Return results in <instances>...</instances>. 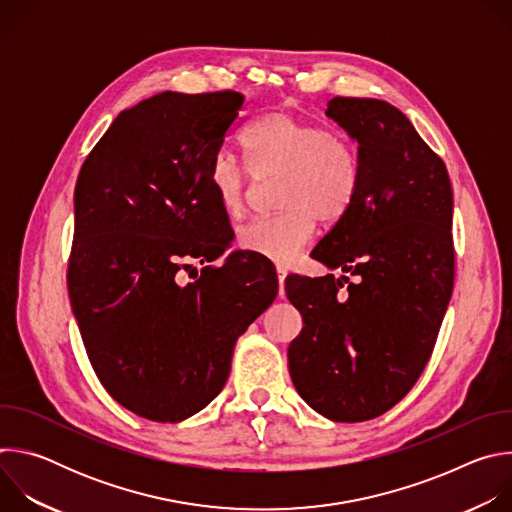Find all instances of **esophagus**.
<instances>
[{"mask_svg":"<svg viewBox=\"0 0 512 512\" xmlns=\"http://www.w3.org/2000/svg\"><path fill=\"white\" fill-rule=\"evenodd\" d=\"M285 277H287V271L283 267H277V281H279V298L285 296Z\"/></svg>","mask_w":512,"mask_h":512,"instance_id":"34e87169","label":"esophagus"}]
</instances>
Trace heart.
Instances as JSON below:
<instances>
[{
	"mask_svg": "<svg viewBox=\"0 0 512 512\" xmlns=\"http://www.w3.org/2000/svg\"><path fill=\"white\" fill-rule=\"evenodd\" d=\"M241 148L249 170L229 154H218L208 168L218 206L237 218L247 210L255 180L279 176L275 192L281 208L239 229L243 251L291 263L312 241L316 221L332 225L350 212L360 186V160L348 133L277 109L247 127Z\"/></svg>",
	"mask_w": 512,
	"mask_h": 512,
	"instance_id": "1",
	"label": "heart"
}]
</instances>
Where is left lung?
<instances>
[{"instance_id": "obj_1", "label": "left lung", "mask_w": 512, "mask_h": 512, "mask_svg": "<svg viewBox=\"0 0 512 512\" xmlns=\"http://www.w3.org/2000/svg\"><path fill=\"white\" fill-rule=\"evenodd\" d=\"M326 115L358 141L360 186L312 257L354 279L287 275L304 320L287 360L312 409L354 423L397 405L433 352L454 289V198L446 164L397 107L334 97Z\"/></svg>"}]
</instances>
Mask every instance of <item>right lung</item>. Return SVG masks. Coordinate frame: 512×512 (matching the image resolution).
I'll use <instances>...</instances> for the list:
<instances>
[{
    "mask_svg": "<svg viewBox=\"0 0 512 512\" xmlns=\"http://www.w3.org/2000/svg\"><path fill=\"white\" fill-rule=\"evenodd\" d=\"M235 91L160 93L117 115L75 188L66 283L93 371L125 409L178 423L223 391L237 338L277 296L273 265L231 255L208 168L235 129Z\"/></svg>",
    "mask_w": 512,
    "mask_h": 512,
    "instance_id": "1",
    "label": "right lung"
}]
</instances>
